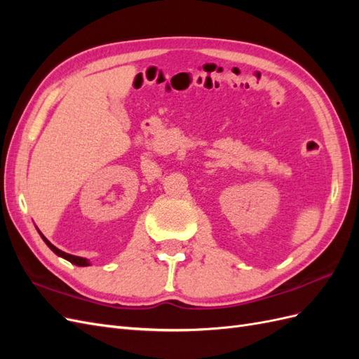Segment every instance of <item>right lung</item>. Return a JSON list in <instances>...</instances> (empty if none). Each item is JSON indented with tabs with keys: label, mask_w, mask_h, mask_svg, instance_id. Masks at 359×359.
Listing matches in <instances>:
<instances>
[{
	"label": "right lung",
	"mask_w": 359,
	"mask_h": 359,
	"mask_svg": "<svg viewBox=\"0 0 359 359\" xmlns=\"http://www.w3.org/2000/svg\"><path fill=\"white\" fill-rule=\"evenodd\" d=\"M40 235H41V233H40ZM41 238H43V241H45V243L48 244V247L52 250V252L55 253V255H58L60 257L67 259L69 262H72V264H74V265H78V266H88V265H90V262H88V260H86L85 257H79V256H73V255H69V253H64V252H61L60 248H57L55 245L50 244V243L46 240L45 236L41 235Z\"/></svg>",
	"instance_id": "obj_1"
}]
</instances>
